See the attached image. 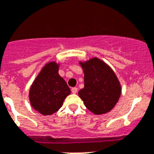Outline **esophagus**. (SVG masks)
Returning <instances> with one entry per match:
<instances>
[{"mask_svg":"<svg viewBox=\"0 0 154 154\" xmlns=\"http://www.w3.org/2000/svg\"><path fill=\"white\" fill-rule=\"evenodd\" d=\"M77 91H78V88H77V87H73V88H72V92L73 93V94H76Z\"/></svg>","mask_w":154,"mask_h":154,"instance_id":"1","label":"esophagus"}]
</instances>
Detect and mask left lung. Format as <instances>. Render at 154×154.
Here are the masks:
<instances>
[{
  "label": "left lung",
  "instance_id": "1",
  "mask_svg": "<svg viewBox=\"0 0 154 154\" xmlns=\"http://www.w3.org/2000/svg\"><path fill=\"white\" fill-rule=\"evenodd\" d=\"M79 63L84 72V88L79 91V96L93 113H107L121 94L117 77L108 64L97 57Z\"/></svg>",
  "mask_w": 154,
  "mask_h": 154
}]
</instances>
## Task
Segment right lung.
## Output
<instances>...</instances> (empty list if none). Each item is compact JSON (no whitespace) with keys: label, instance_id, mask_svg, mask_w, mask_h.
<instances>
[{"label":"right lung","instance_id":"obj_1","mask_svg":"<svg viewBox=\"0 0 154 154\" xmlns=\"http://www.w3.org/2000/svg\"><path fill=\"white\" fill-rule=\"evenodd\" d=\"M58 70L59 64L56 62L46 63L30 86V105L44 116L58 111L66 97L71 94V90L65 80L60 76Z\"/></svg>","mask_w":154,"mask_h":154}]
</instances>
